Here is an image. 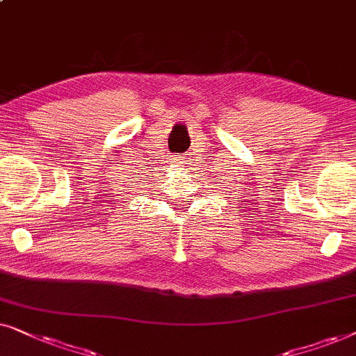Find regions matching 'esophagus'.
Returning a JSON list of instances; mask_svg holds the SVG:
<instances>
[{"label":"esophagus","instance_id":"1","mask_svg":"<svg viewBox=\"0 0 356 356\" xmlns=\"http://www.w3.org/2000/svg\"><path fill=\"white\" fill-rule=\"evenodd\" d=\"M175 164H179V165H184V168H186V165H188V163H191V158H188V156H186V154H182V156H175Z\"/></svg>","mask_w":356,"mask_h":356}]
</instances>
